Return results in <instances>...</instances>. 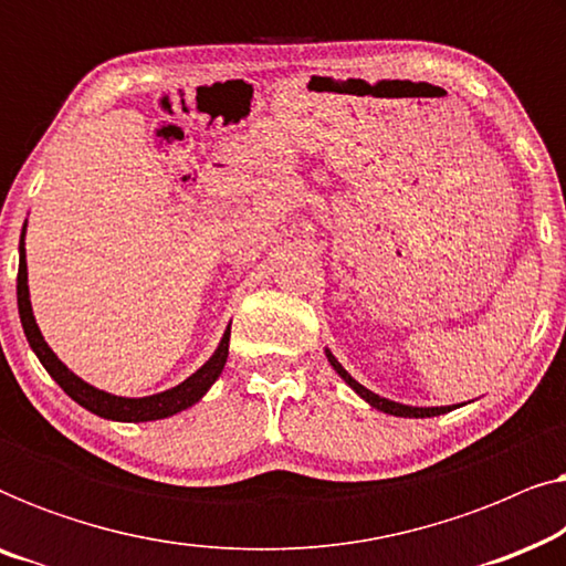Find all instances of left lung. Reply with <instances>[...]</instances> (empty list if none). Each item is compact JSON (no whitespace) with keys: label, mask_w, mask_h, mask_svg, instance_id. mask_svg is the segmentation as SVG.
<instances>
[{"label":"left lung","mask_w":566,"mask_h":566,"mask_svg":"<svg viewBox=\"0 0 566 566\" xmlns=\"http://www.w3.org/2000/svg\"><path fill=\"white\" fill-rule=\"evenodd\" d=\"M324 355H327L329 366L337 370V376L343 378V381L350 386V389L358 394L363 401H368L370 407L378 409V412H386V415H394V417H438V415H446V412H451V409H453V407H412V405H399V401H391L386 397H378V394H374L370 389H366L363 384L355 381V378L347 374L343 366H339V360L335 358V355H332L329 347H324Z\"/></svg>","instance_id":"left-lung-1"}]
</instances>
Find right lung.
I'll return each instance as SVG.
<instances>
[{"label": "right lung", "mask_w": 566, "mask_h": 566, "mask_svg": "<svg viewBox=\"0 0 566 566\" xmlns=\"http://www.w3.org/2000/svg\"><path fill=\"white\" fill-rule=\"evenodd\" d=\"M25 231L28 221L22 223L20 234V268H18V308H20V322L22 329H25V337L38 360L43 363V368L49 370L53 381H56L61 389H64L69 397H72L76 405L90 409L92 415L105 417V420L113 422H151V420H165V417H172L182 409H188L206 397V391L216 384V378L221 376L223 366H227L229 358V335L231 324L223 332L219 347H216L211 358H208L203 366H200L196 374L185 378L182 384L172 386V389L151 394V397H118V394L103 391L97 386H92L69 370L64 363L59 360V355L51 350L49 343H45L41 335V327H38L33 306H30V289H28V260H25Z\"/></svg>", "instance_id": "1"}]
</instances>
